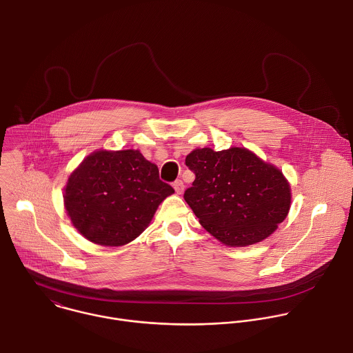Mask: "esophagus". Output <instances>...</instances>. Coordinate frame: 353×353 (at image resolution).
Wrapping results in <instances>:
<instances>
[{"label": "esophagus", "mask_w": 353, "mask_h": 353, "mask_svg": "<svg viewBox=\"0 0 353 353\" xmlns=\"http://www.w3.org/2000/svg\"><path fill=\"white\" fill-rule=\"evenodd\" d=\"M173 188H174V191L180 195V194H183V191H184V183H183L181 180H176V181L173 183Z\"/></svg>", "instance_id": "34e87169"}]
</instances>
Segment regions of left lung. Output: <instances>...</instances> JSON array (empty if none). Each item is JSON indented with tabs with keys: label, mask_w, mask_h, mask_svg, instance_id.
<instances>
[{
	"label": "left lung",
	"mask_w": 353,
	"mask_h": 353,
	"mask_svg": "<svg viewBox=\"0 0 353 353\" xmlns=\"http://www.w3.org/2000/svg\"><path fill=\"white\" fill-rule=\"evenodd\" d=\"M185 165L195 180L184 199L202 227L224 245L257 243L286 219L289 183L246 148H198L187 155Z\"/></svg>",
	"instance_id": "left-lung-1"
}]
</instances>
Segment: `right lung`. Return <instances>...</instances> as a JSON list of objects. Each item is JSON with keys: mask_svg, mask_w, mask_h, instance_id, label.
Here are the masks:
<instances>
[{"mask_svg": "<svg viewBox=\"0 0 353 353\" xmlns=\"http://www.w3.org/2000/svg\"><path fill=\"white\" fill-rule=\"evenodd\" d=\"M173 192L140 151H97L68 177L64 205L86 239L122 246L144 231L159 203Z\"/></svg>", "mask_w": 353, "mask_h": 353, "instance_id": "right-lung-1", "label": "right lung"}]
</instances>
